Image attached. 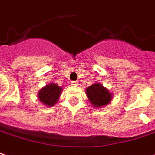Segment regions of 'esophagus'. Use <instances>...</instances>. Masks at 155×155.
<instances>
[{"mask_svg":"<svg viewBox=\"0 0 155 155\" xmlns=\"http://www.w3.org/2000/svg\"><path fill=\"white\" fill-rule=\"evenodd\" d=\"M70 85H78V81H72L70 82Z\"/></svg>","mask_w":155,"mask_h":155,"instance_id":"esophagus-1","label":"esophagus"}]
</instances>
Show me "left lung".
Wrapping results in <instances>:
<instances>
[{
  "instance_id": "1",
  "label": "left lung",
  "mask_w": 155,
  "mask_h": 155,
  "mask_svg": "<svg viewBox=\"0 0 155 155\" xmlns=\"http://www.w3.org/2000/svg\"><path fill=\"white\" fill-rule=\"evenodd\" d=\"M86 95L90 102L96 107H102L111 101V93L103 85L98 84L89 86L86 89Z\"/></svg>"
}]
</instances>
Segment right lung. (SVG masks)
<instances>
[{"label": "right lung", "instance_id": "obj_1", "mask_svg": "<svg viewBox=\"0 0 155 155\" xmlns=\"http://www.w3.org/2000/svg\"><path fill=\"white\" fill-rule=\"evenodd\" d=\"M61 91L62 88L56 84L51 83L49 85H47L38 92L39 101L48 107L54 106L59 99Z\"/></svg>", "mask_w": 155, "mask_h": 155}]
</instances>
